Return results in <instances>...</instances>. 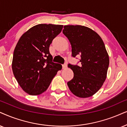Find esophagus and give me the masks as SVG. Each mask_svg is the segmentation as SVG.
<instances>
[{
	"label": "esophagus",
	"instance_id": "obj_1",
	"mask_svg": "<svg viewBox=\"0 0 127 127\" xmlns=\"http://www.w3.org/2000/svg\"><path fill=\"white\" fill-rule=\"evenodd\" d=\"M62 67H63V69H65L67 67V64H63Z\"/></svg>",
	"mask_w": 127,
	"mask_h": 127
}]
</instances>
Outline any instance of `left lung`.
<instances>
[{"label": "left lung", "mask_w": 127, "mask_h": 127, "mask_svg": "<svg viewBox=\"0 0 127 127\" xmlns=\"http://www.w3.org/2000/svg\"><path fill=\"white\" fill-rule=\"evenodd\" d=\"M63 33L71 45L72 56L81 57L80 65L68 64L74 73L67 83L69 89L77 97H91L107 77L109 57L104 43L95 32L84 26H64Z\"/></svg>", "instance_id": "left-lung-1"}]
</instances>
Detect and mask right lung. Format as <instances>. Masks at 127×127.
Returning a JSON list of instances; mask_svg holds the SVG:
<instances>
[{
    "label": "right lung",
    "instance_id": "obj_1",
    "mask_svg": "<svg viewBox=\"0 0 127 127\" xmlns=\"http://www.w3.org/2000/svg\"><path fill=\"white\" fill-rule=\"evenodd\" d=\"M63 26L39 24L21 36L14 49L12 70L22 89L37 95L44 93L62 65L52 62L49 52L53 40Z\"/></svg>",
    "mask_w": 127,
    "mask_h": 127
}]
</instances>
